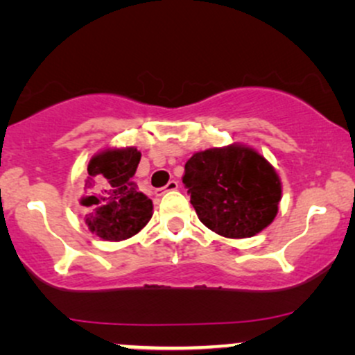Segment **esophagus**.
<instances>
[{
	"label": "esophagus",
	"instance_id": "1",
	"mask_svg": "<svg viewBox=\"0 0 355 355\" xmlns=\"http://www.w3.org/2000/svg\"><path fill=\"white\" fill-rule=\"evenodd\" d=\"M178 187H179L178 181H174V179H173V181H169L168 184H166L164 187H162V189H157L156 193H157V194H164V193H168V191H176Z\"/></svg>",
	"mask_w": 355,
	"mask_h": 355
}]
</instances>
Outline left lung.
Segmentation results:
<instances>
[{
  "instance_id": "obj_1",
  "label": "left lung",
  "mask_w": 355,
  "mask_h": 355,
  "mask_svg": "<svg viewBox=\"0 0 355 355\" xmlns=\"http://www.w3.org/2000/svg\"><path fill=\"white\" fill-rule=\"evenodd\" d=\"M182 182L199 220L227 239L264 231L277 216L282 198L274 166L257 149L241 143L194 153Z\"/></svg>"
}]
</instances>
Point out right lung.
I'll use <instances>...</instances> for the list:
<instances>
[{"mask_svg": "<svg viewBox=\"0 0 355 355\" xmlns=\"http://www.w3.org/2000/svg\"><path fill=\"white\" fill-rule=\"evenodd\" d=\"M141 151L106 146L89 159L85 179V223L99 239L119 243L136 236L153 218V201L135 181Z\"/></svg>", "mask_w": 355, "mask_h": 355, "instance_id": "1", "label": "right lung"}]
</instances>
